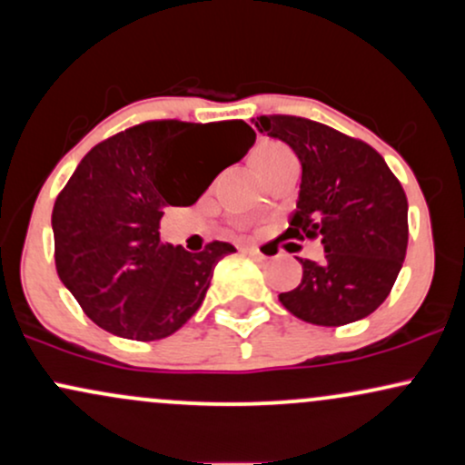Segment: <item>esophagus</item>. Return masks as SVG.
I'll return each instance as SVG.
<instances>
[{"label":"esophagus","mask_w":465,"mask_h":465,"mask_svg":"<svg viewBox=\"0 0 465 465\" xmlns=\"http://www.w3.org/2000/svg\"><path fill=\"white\" fill-rule=\"evenodd\" d=\"M242 253H249V255H255V258H266V255L260 251V247H255V244H247V247H240Z\"/></svg>","instance_id":"esophagus-1"}]
</instances>
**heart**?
Returning <instances> with one entry per match:
<instances>
[{
  "instance_id": "heart-1",
  "label": "heart",
  "mask_w": 465,
  "mask_h": 465,
  "mask_svg": "<svg viewBox=\"0 0 465 465\" xmlns=\"http://www.w3.org/2000/svg\"><path fill=\"white\" fill-rule=\"evenodd\" d=\"M291 151L280 142H260L258 146L253 148V165L258 168L260 174H264L271 165H275L282 159L291 157Z\"/></svg>"
}]
</instances>
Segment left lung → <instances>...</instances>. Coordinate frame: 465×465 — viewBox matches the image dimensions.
I'll list each match as a JSON object with an SVG mask.
<instances>
[{
    "label": "left lung",
    "mask_w": 465,
    "mask_h": 465,
    "mask_svg": "<svg viewBox=\"0 0 465 465\" xmlns=\"http://www.w3.org/2000/svg\"><path fill=\"white\" fill-rule=\"evenodd\" d=\"M255 129L302 163L286 238L322 236V262L300 260V286L282 292L288 312L314 325L365 319L387 300L409 242V203L385 159L365 142L295 115H260Z\"/></svg>",
    "instance_id": "8db88e82"
}]
</instances>
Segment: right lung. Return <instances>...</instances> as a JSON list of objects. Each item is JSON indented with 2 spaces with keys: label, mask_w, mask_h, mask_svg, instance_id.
I'll list each match as a JSON object with an SVG mask.
<instances>
[{
  "label": "right lung",
  "mask_w": 465,
  "mask_h": 465,
  "mask_svg": "<svg viewBox=\"0 0 465 465\" xmlns=\"http://www.w3.org/2000/svg\"><path fill=\"white\" fill-rule=\"evenodd\" d=\"M255 131L242 120L143 122L83 157L52 212L56 271L84 314L106 332L165 339L201 308L229 242L201 253L162 242L165 207H188L240 162Z\"/></svg>",
  "instance_id": "right-lung-1"
}]
</instances>
